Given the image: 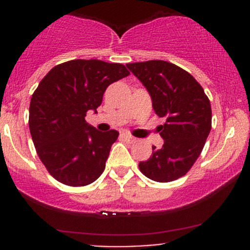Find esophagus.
I'll return each instance as SVG.
<instances>
[{
  "label": "esophagus",
  "mask_w": 250,
  "mask_h": 250,
  "mask_svg": "<svg viewBox=\"0 0 250 250\" xmlns=\"http://www.w3.org/2000/svg\"><path fill=\"white\" fill-rule=\"evenodd\" d=\"M121 137H122V139H125V141H128V143H129V144H133V143H135V141H137V139H135L134 137H132V135L127 134V133H122V134H121Z\"/></svg>",
  "instance_id": "34e87169"
}]
</instances>
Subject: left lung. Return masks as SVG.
I'll list each match as a JSON object with an SVG mask.
<instances>
[{"label": "left lung", "instance_id": "obj_1", "mask_svg": "<svg viewBox=\"0 0 250 250\" xmlns=\"http://www.w3.org/2000/svg\"><path fill=\"white\" fill-rule=\"evenodd\" d=\"M127 67L147 89L155 112L167 118L158 127L163 146H152V156L139 163L140 172L158 183L176 180L202 152L211 129L210 102L200 83L172 62L148 60Z\"/></svg>", "mask_w": 250, "mask_h": 250}]
</instances>
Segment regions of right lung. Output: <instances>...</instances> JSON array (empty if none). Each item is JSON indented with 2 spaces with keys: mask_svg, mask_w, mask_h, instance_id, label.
<instances>
[{
  "mask_svg": "<svg viewBox=\"0 0 250 250\" xmlns=\"http://www.w3.org/2000/svg\"><path fill=\"white\" fill-rule=\"evenodd\" d=\"M129 75L122 64L76 59L53 67L30 102L29 127L40 160L50 175L69 186L97 180L118 132H100L85 122L97 113L111 83Z\"/></svg>",
  "mask_w": 250,
  "mask_h": 250,
  "instance_id": "obj_1",
  "label": "right lung"
}]
</instances>
